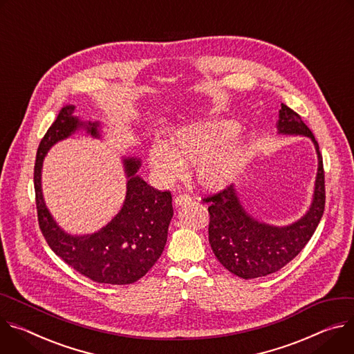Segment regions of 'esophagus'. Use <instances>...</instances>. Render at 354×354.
<instances>
[{
  "instance_id": "esophagus-1",
  "label": "esophagus",
  "mask_w": 354,
  "mask_h": 354,
  "mask_svg": "<svg viewBox=\"0 0 354 354\" xmlns=\"http://www.w3.org/2000/svg\"><path fill=\"white\" fill-rule=\"evenodd\" d=\"M189 201H191V197H189V195H187V194H178V195H176V198H174V204L177 207L183 205V204H187Z\"/></svg>"
}]
</instances>
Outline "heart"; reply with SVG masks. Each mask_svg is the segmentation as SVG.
<instances>
[{
  "label": "heart",
  "instance_id": "obj_1",
  "mask_svg": "<svg viewBox=\"0 0 354 354\" xmlns=\"http://www.w3.org/2000/svg\"><path fill=\"white\" fill-rule=\"evenodd\" d=\"M239 125L229 120H207L183 125L169 135V145L156 142L149 149V165L163 181L180 177L185 163H197L198 183L219 189L232 183L246 162V149L236 135Z\"/></svg>",
  "mask_w": 354,
  "mask_h": 354
}]
</instances>
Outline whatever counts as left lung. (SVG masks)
<instances>
[{"mask_svg":"<svg viewBox=\"0 0 354 354\" xmlns=\"http://www.w3.org/2000/svg\"><path fill=\"white\" fill-rule=\"evenodd\" d=\"M279 133L302 135L312 139L318 153V174L309 211L288 226L259 222L241 204L230 184L204 198L209 204V245L219 263L241 279H257L288 264L309 242L325 209V173L319 145L301 116L281 104Z\"/></svg>","mask_w":354,"mask_h":354,"instance_id":"left-lung-1","label":"left lung"}]
</instances>
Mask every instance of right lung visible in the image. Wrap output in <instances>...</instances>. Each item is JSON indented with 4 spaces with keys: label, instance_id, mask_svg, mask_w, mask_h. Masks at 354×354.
<instances>
[{
    "label": "right lung",
    "instance_id": "add662e5",
    "mask_svg": "<svg viewBox=\"0 0 354 354\" xmlns=\"http://www.w3.org/2000/svg\"><path fill=\"white\" fill-rule=\"evenodd\" d=\"M73 105L60 109L37 147L33 181L39 227L50 249L84 277L101 284H132L145 276L165 250L173 218L171 192L156 189L136 176L140 160L128 157L124 159L127 198L118 215L101 230L86 236H71L62 230L44 201L41 173L45 156L56 142L78 128H86L94 138L100 136L97 122L84 124L73 116Z\"/></svg>",
    "mask_w": 354,
    "mask_h": 354
}]
</instances>
